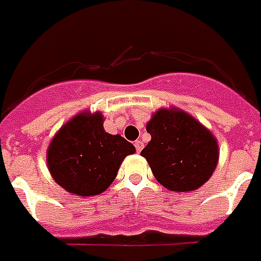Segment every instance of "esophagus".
<instances>
[{"instance_id": "obj_1", "label": "esophagus", "mask_w": 261, "mask_h": 261, "mask_svg": "<svg viewBox=\"0 0 261 261\" xmlns=\"http://www.w3.org/2000/svg\"><path fill=\"white\" fill-rule=\"evenodd\" d=\"M143 146H144V144H143L142 140H136V142H135V147H136V151L138 152L142 151Z\"/></svg>"}]
</instances>
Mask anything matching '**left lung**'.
I'll return each instance as SVG.
<instances>
[{
	"instance_id": "obj_1",
	"label": "left lung",
	"mask_w": 261,
	"mask_h": 261,
	"mask_svg": "<svg viewBox=\"0 0 261 261\" xmlns=\"http://www.w3.org/2000/svg\"><path fill=\"white\" fill-rule=\"evenodd\" d=\"M151 140L142 150L152 175L169 191H194L216 169L219 146L202 123L179 109H161L147 122Z\"/></svg>"
}]
</instances>
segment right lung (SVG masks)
<instances>
[{
  "instance_id": "obj_1",
  "label": "right lung",
  "mask_w": 261,
  "mask_h": 261,
  "mask_svg": "<svg viewBox=\"0 0 261 261\" xmlns=\"http://www.w3.org/2000/svg\"><path fill=\"white\" fill-rule=\"evenodd\" d=\"M132 143L103 128L101 113L84 111L66 122L48 147L46 162L56 183L70 194L92 197L113 183Z\"/></svg>"
}]
</instances>
